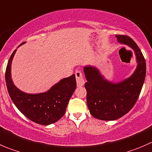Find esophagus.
Listing matches in <instances>:
<instances>
[{"label": "esophagus", "mask_w": 152, "mask_h": 152, "mask_svg": "<svg viewBox=\"0 0 152 152\" xmlns=\"http://www.w3.org/2000/svg\"><path fill=\"white\" fill-rule=\"evenodd\" d=\"M75 76L77 86H83L84 83H85V80H84L83 73L80 71H79V70H77L75 72Z\"/></svg>", "instance_id": "34e87169"}]
</instances>
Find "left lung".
Instances as JSON below:
<instances>
[{
	"instance_id": "1",
	"label": "left lung",
	"mask_w": 152,
	"mask_h": 152,
	"mask_svg": "<svg viewBox=\"0 0 152 152\" xmlns=\"http://www.w3.org/2000/svg\"><path fill=\"white\" fill-rule=\"evenodd\" d=\"M116 37L119 43L134 51L137 66L132 75L115 83L105 79L96 67L83 68L88 108L94 118L102 121H115L132 109L140 94L146 72L145 58L136 43L129 36Z\"/></svg>"
}]
</instances>
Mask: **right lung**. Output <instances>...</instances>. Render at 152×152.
Masks as SVG:
<instances>
[{"mask_svg":"<svg viewBox=\"0 0 152 152\" xmlns=\"http://www.w3.org/2000/svg\"><path fill=\"white\" fill-rule=\"evenodd\" d=\"M15 52L16 49L9 60L5 74L7 90L12 100L23 115L36 124L47 126L57 122L65 114L69 100L75 90V75L61 80L46 92L25 93L18 89L12 80L11 65Z\"/></svg>","mask_w":152,"mask_h":152,"instance_id":"add662e5","label":"right lung"}]
</instances>
